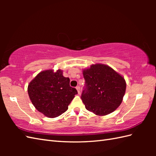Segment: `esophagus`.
I'll list each match as a JSON object with an SVG mask.
<instances>
[{"label":"esophagus","instance_id":"esophagus-1","mask_svg":"<svg viewBox=\"0 0 156 156\" xmlns=\"http://www.w3.org/2000/svg\"><path fill=\"white\" fill-rule=\"evenodd\" d=\"M76 90H77V91H78V93L80 94V87H76Z\"/></svg>","mask_w":156,"mask_h":156}]
</instances>
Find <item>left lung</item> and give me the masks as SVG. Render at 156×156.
<instances>
[{
	"label": "left lung",
	"instance_id": "1",
	"mask_svg": "<svg viewBox=\"0 0 156 156\" xmlns=\"http://www.w3.org/2000/svg\"><path fill=\"white\" fill-rule=\"evenodd\" d=\"M82 74L86 86L81 98L86 108L98 116L114 112L125 94L123 76L109 66L99 63L83 69Z\"/></svg>",
	"mask_w": 156,
	"mask_h": 156
}]
</instances>
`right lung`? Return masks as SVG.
Instances as JSON below:
<instances>
[{
	"mask_svg": "<svg viewBox=\"0 0 156 156\" xmlns=\"http://www.w3.org/2000/svg\"><path fill=\"white\" fill-rule=\"evenodd\" d=\"M29 98L37 110L48 118L59 117L68 110L76 89L69 86V78L63 71L52 69L41 71L29 82L27 88Z\"/></svg>",
	"mask_w": 156,
	"mask_h": 156,
	"instance_id": "obj_1",
	"label": "right lung"
}]
</instances>
